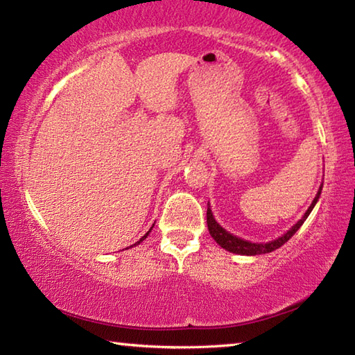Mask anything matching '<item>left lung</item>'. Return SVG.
Returning a JSON list of instances; mask_svg holds the SVG:
<instances>
[{
    "label": "left lung",
    "instance_id": "8db88e82",
    "mask_svg": "<svg viewBox=\"0 0 355 355\" xmlns=\"http://www.w3.org/2000/svg\"><path fill=\"white\" fill-rule=\"evenodd\" d=\"M321 189L322 186H320V191H318L316 197L311 202V205L309 207L307 211L302 216V219L297 220V224H294L290 230H288L285 235H282L280 238L274 239V241H269V243H264V244H258V243H250V241H245V239L238 238L235 235H232V233H228L225 228H222L218 222H216L214 216L211 213V208H209V203H208V209H207V224H208V230H209V235L213 236V239L216 243H218L220 248H224L228 252H233V254H239V255H261V254H269V252H272L275 249H279L284 245L288 239H290L294 233H296L300 225L304 224V220L309 218V214L311 213V209L316 205L318 199H320L321 196Z\"/></svg>",
    "mask_w": 355,
    "mask_h": 355
}]
</instances>
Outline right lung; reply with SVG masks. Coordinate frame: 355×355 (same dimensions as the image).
<instances>
[{"mask_svg": "<svg viewBox=\"0 0 355 355\" xmlns=\"http://www.w3.org/2000/svg\"><path fill=\"white\" fill-rule=\"evenodd\" d=\"M152 228H153V227H152ZM152 228H150V230H148V232H147V233H146V235H144V236H142V238H141V239H139V241H137V243H135V245H137V244H141V243H142V241H144V239H146V238H147V236H148V233H150V232H152Z\"/></svg>", "mask_w": 355, "mask_h": 355, "instance_id": "right-lung-1", "label": "right lung"}]
</instances>
